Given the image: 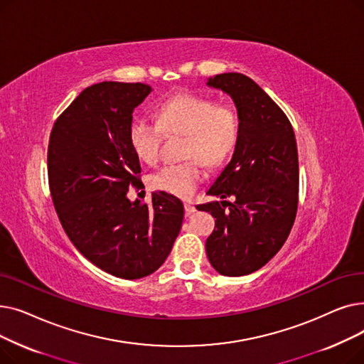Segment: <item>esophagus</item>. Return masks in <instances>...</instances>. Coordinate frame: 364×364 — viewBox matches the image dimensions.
<instances>
[{"mask_svg": "<svg viewBox=\"0 0 364 364\" xmlns=\"http://www.w3.org/2000/svg\"><path fill=\"white\" fill-rule=\"evenodd\" d=\"M183 205H185V212H186L188 215H189V213H194V212H196V205H194L193 203H189V201H188V203H185Z\"/></svg>", "mask_w": 364, "mask_h": 364, "instance_id": "1", "label": "esophagus"}]
</instances>
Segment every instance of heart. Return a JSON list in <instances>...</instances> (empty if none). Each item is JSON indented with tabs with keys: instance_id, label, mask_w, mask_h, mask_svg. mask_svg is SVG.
<instances>
[{
	"instance_id": "1",
	"label": "heart",
	"mask_w": 364,
	"mask_h": 364,
	"mask_svg": "<svg viewBox=\"0 0 364 364\" xmlns=\"http://www.w3.org/2000/svg\"><path fill=\"white\" fill-rule=\"evenodd\" d=\"M157 124L136 118L129 129V141L137 159L157 164L161 155L163 134H185L183 163L168 164L149 178L154 189L170 196L191 197L204 178L201 163L219 167L234 152L240 137V118L227 103L191 93L171 96L159 107Z\"/></svg>"
}]
</instances>
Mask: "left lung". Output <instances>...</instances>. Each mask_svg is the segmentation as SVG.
<instances>
[{
    "label": "left lung",
    "instance_id": "obj_1",
    "mask_svg": "<svg viewBox=\"0 0 364 364\" xmlns=\"http://www.w3.org/2000/svg\"><path fill=\"white\" fill-rule=\"evenodd\" d=\"M207 84L234 99L240 137L232 160L207 191L223 201L197 205L216 218L205 253L219 274L247 275L283 247L295 222L299 200L296 139L287 115L249 77L219 74ZM228 196L235 198L232 203L224 201Z\"/></svg>",
    "mask_w": 364,
    "mask_h": 364
}]
</instances>
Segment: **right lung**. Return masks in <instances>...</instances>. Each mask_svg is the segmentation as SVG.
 Returning a JSON list of instances; mask_svg holds the SVG:
<instances>
[{
	"label": "right lung",
	"instance_id": "right-lung-1",
	"mask_svg": "<svg viewBox=\"0 0 364 364\" xmlns=\"http://www.w3.org/2000/svg\"><path fill=\"white\" fill-rule=\"evenodd\" d=\"M142 82L103 81L84 89L55 121L47 149L51 200L73 245L92 264L126 280L157 271L181 231L183 204L141 188V163L129 129L134 108L149 95Z\"/></svg>",
	"mask_w": 364,
	"mask_h": 364
}]
</instances>
